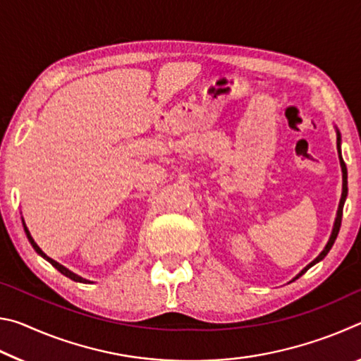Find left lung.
Wrapping results in <instances>:
<instances>
[{"instance_id":"obj_1","label":"left lung","mask_w":361,"mask_h":361,"mask_svg":"<svg viewBox=\"0 0 361 361\" xmlns=\"http://www.w3.org/2000/svg\"><path fill=\"white\" fill-rule=\"evenodd\" d=\"M339 140H341V135H339V132H338V143H339ZM339 159H341V167H342V195H341V202H339V209H338V216H336V221H334V228H333V232H331V237H329V240H328V243H326L325 250H323V252H322L319 256H317V258H315L312 262H310V264H309L307 267H304L302 271H301V274H299L298 277H301L304 272H307L310 267H312L314 264H317V262L325 258L329 250H331L333 243H334V240H336V237H338V234H339L341 221H342V209H344V202H345V197H347V169H345V164H344V161H342L341 156H339ZM298 277H296V279H298Z\"/></svg>"}]
</instances>
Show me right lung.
<instances>
[{
    "label": "right lung",
    "instance_id": "add662e5",
    "mask_svg": "<svg viewBox=\"0 0 361 361\" xmlns=\"http://www.w3.org/2000/svg\"><path fill=\"white\" fill-rule=\"evenodd\" d=\"M23 224H25V223H23ZM23 229H25V234H27V237H28V240H30V243H32V245H33V248L36 250V253H39L41 256H42V258H46L49 262H51V264L54 266V267H56L57 269V271L59 272H62L63 274V276H66V277H68V279H71V280H75V282H87V280H85V279H82V277H79V276H76V274H73L71 271H68V269H66V267H63L62 264H59V262L57 261H54V259H51V258H49V256H46L44 255V252H42V250L38 247V245H36V243H35V240H33V237L32 235H30V232H28V229H27V226H23Z\"/></svg>",
    "mask_w": 361,
    "mask_h": 361
}]
</instances>
